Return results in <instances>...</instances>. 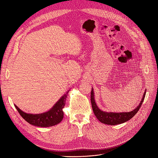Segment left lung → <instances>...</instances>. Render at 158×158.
I'll use <instances>...</instances> for the list:
<instances>
[{
	"label": "left lung",
	"instance_id": "8db88e82",
	"mask_svg": "<svg viewBox=\"0 0 158 158\" xmlns=\"http://www.w3.org/2000/svg\"><path fill=\"white\" fill-rule=\"evenodd\" d=\"M146 92H144L143 98H142L139 105L136 108L130 112H122V113H114V112H106L101 110L97 106L95 99H94V93L93 91V88H92V92H91V103H92V109L95 115L97 118L101 122L107 124V125L114 126L118 125L122 123L126 122L132 118L137 113L138 110H139L141 106H142L143 100L145 97Z\"/></svg>",
	"mask_w": 158,
	"mask_h": 158
}]
</instances>
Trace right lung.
I'll list each match as a JSON object with an SVG mask.
<instances>
[{"label": "right lung", "mask_w": 158, "mask_h": 158, "mask_svg": "<svg viewBox=\"0 0 158 158\" xmlns=\"http://www.w3.org/2000/svg\"><path fill=\"white\" fill-rule=\"evenodd\" d=\"M69 90L58 101L49 111L40 114H31L22 111L15 105L22 117L31 125L41 127H51L57 125L63 118V108L64 107L65 102Z\"/></svg>", "instance_id": "1"}]
</instances>
